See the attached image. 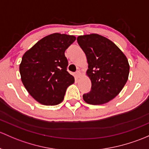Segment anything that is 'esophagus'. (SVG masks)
I'll return each mask as SVG.
<instances>
[{
  "label": "esophagus",
  "instance_id": "1",
  "mask_svg": "<svg viewBox=\"0 0 149 149\" xmlns=\"http://www.w3.org/2000/svg\"><path fill=\"white\" fill-rule=\"evenodd\" d=\"M80 76H81V73H80V71H76V73H75V77L76 78V79H78V78L80 77Z\"/></svg>",
  "mask_w": 149,
  "mask_h": 149
}]
</instances>
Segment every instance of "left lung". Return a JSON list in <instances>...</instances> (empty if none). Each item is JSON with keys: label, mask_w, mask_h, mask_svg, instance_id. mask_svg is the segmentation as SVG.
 Returning a JSON list of instances; mask_svg holds the SVG:
<instances>
[{"label": "left lung", "mask_w": 149, "mask_h": 149, "mask_svg": "<svg viewBox=\"0 0 149 149\" xmlns=\"http://www.w3.org/2000/svg\"><path fill=\"white\" fill-rule=\"evenodd\" d=\"M77 41L86 56L87 75L91 81V88L83 95L84 100L92 105L108 103L127 82V58L111 40L98 34L80 36Z\"/></svg>", "instance_id": "8db88e82"}]
</instances>
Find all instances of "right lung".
I'll list each match as a JSON object with an SVG mask.
<instances>
[{
  "instance_id": "obj_1",
  "label": "right lung",
  "mask_w": 149,
  "mask_h": 149,
  "mask_svg": "<svg viewBox=\"0 0 149 149\" xmlns=\"http://www.w3.org/2000/svg\"><path fill=\"white\" fill-rule=\"evenodd\" d=\"M76 38L53 33L38 41L22 58L19 70L21 81L38 102L54 106L63 100L67 88L74 77L67 71L65 51Z\"/></svg>"
}]
</instances>
